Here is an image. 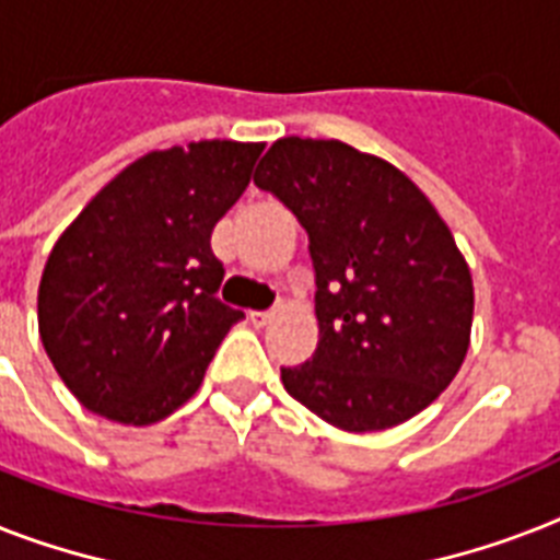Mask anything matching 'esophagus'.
<instances>
[{
    "instance_id": "obj_1",
    "label": "esophagus",
    "mask_w": 560,
    "mask_h": 560,
    "mask_svg": "<svg viewBox=\"0 0 560 560\" xmlns=\"http://www.w3.org/2000/svg\"><path fill=\"white\" fill-rule=\"evenodd\" d=\"M272 316H276V307H270V311H253V313H249V319H253V325H256V327L270 325Z\"/></svg>"
}]
</instances>
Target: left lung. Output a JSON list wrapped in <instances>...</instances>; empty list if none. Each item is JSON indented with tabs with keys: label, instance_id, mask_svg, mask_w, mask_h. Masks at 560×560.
<instances>
[{
	"label": "left lung",
	"instance_id": "1",
	"mask_svg": "<svg viewBox=\"0 0 560 560\" xmlns=\"http://www.w3.org/2000/svg\"><path fill=\"white\" fill-rule=\"evenodd\" d=\"M307 233L319 345L281 383L345 431L411 420L469 351L471 272L431 201L339 140H276L253 175Z\"/></svg>",
	"mask_w": 560,
	"mask_h": 560
}]
</instances>
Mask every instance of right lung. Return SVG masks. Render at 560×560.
<instances>
[{
  "label": "right lung",
  "mask_w": 560,
  "mask_h": 560,
  "mask_svg": "<svg viewBox=\"0 0 560 560\" xmlns=\"http://www.w3.org/2000/svg\"><path fill=\"white\" fill-rule=\"evenodd\" d=\"M265 143L149 152L59 235L39 281V336L89 411L152 425L192 397L244 311L218 299L212 230Z\"/></svg>",
  "instance_id": "obj_1"
}]
</instances>
